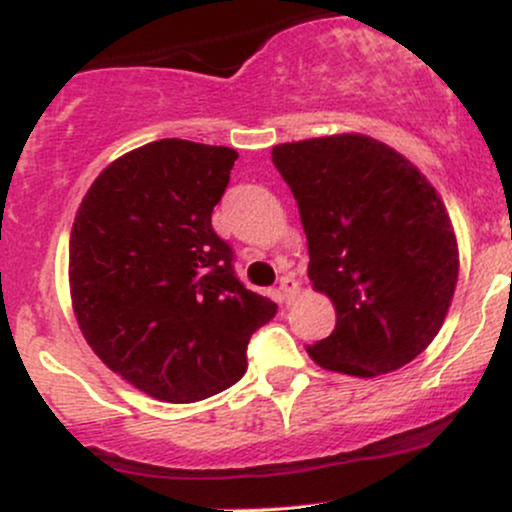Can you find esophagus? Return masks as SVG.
<instances>
[{"label": "esophagus", "mask_w": 512, "mask_h": 512, "mask_svg": "<svg viewBox=\"0 0 512 512\" xmlns=\"http://www.w3.org/2000/svg\"><path fill=\"white\" fill-rule=\"evenodd\" d=\"M279 291H281V298H284V303H291L293 298L298 296V291H301V286H298V281L293 279V276H281Z\"/></svg>", "instance_id": "34e87169"}]
</instances>
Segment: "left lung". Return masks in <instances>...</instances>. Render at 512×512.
<instances>
[{
  "instance_id": "left-lung-1",
  "label": "left lung",
  "mask_w": 512,
  "mask_h": 512,
  "mask_svg": "<svg viewBox=\"0 0 512 512\" xmlns=\"http://www.w3.org/2000/svg\"><path fill=\"white\" fill-rule=\"evenodd\" d=\"M272 161L301 211L313 289L337 310L310 358L356 378L407 366L443 327L460 272L436 187L366 134L279 144Z\"/></svg>"
}]
</instances>
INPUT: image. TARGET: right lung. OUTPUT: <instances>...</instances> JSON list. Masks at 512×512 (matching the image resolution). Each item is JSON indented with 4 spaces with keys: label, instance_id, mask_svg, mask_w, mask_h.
<instances>
[{
    "label": "right lung",
    "instance_id": "1",
    "mask_svg": "<svg viewBox=\"0 0 512 512\" xmlns=\"http://www.w3.org/2000/svg\"><path fill=\"white\" fill-rule=\"evenodd\" d=\"M238 154L158 139L88 187L69 238V289L88 346L161 402L207 399L243 378L276 303L245 289L211 211Z\"/></svg>",
    "mask_w": 512,
    "mask_h": 512
}]
</instances>
